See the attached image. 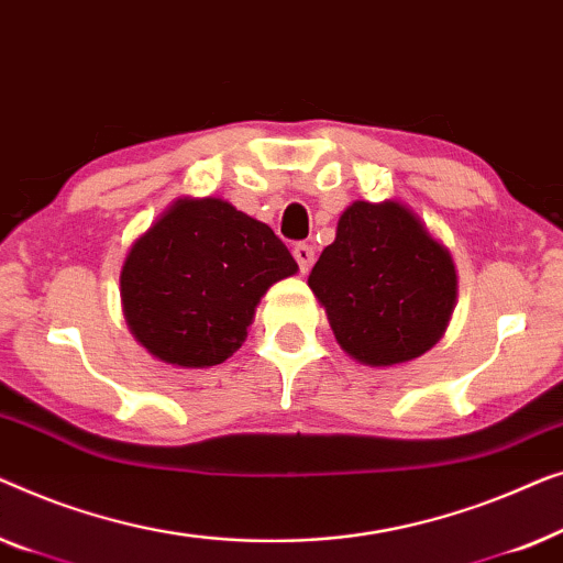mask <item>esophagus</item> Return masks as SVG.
Instances as JSON below:
<instances>
[{"instance_id":"34e87169","label":"esophagus","mask_w":563,"mask_h":563,"mask_svg":"<svg viewBox=\"0 0 563 563\" xmlns=\"http://www.w3.org/2000/svg\"><path fill=\"white\" fill-rule=\"evenodd\" d=\"M292 257H296V263H298V267H300V273H308V271H311L313 260H316V252H313L311 244L298 242L296 247H292Z\"/></svg>"}]
</instances>
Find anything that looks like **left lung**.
Returning <instances> with one entry per match:
<instances>
[{
    "instance_id": "obj_1",
    "label": "left lung",
    "mask_w": 563,
    "mask_h": 563,
    "mask_svg": "<svg viewBox=\"0 0 563 563\" xmlns=\"http://www.w3.org/2000/svg\"><path fill=\"white\" fill-rule=\"evenodd\" d=\"M308 288L352 360L393 367L443 336L456 306V267L446 244L406 203L354 201Z\"/></svg>"
}]
</instances>
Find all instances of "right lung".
I'll list each match as a JSON object with an SVG mask.
<instances>
[{
    "mask_svg": "<svg viewBox=\"0 0 563 563\" xmlns=\"http://www.w3.org/2000/svg\"><path fill=\"white\" fill-rule=\"evenodd\" d=\"M296 273L288 247L263 221L224 199L184 196L126 252L122 311L155 360L213 367L247 339L267 288Z\"/></svg>",
    "mask_w": 563,
    "mask_h": 563,
    "instance_id": "1",
    "label": "right lung"
}]
</instances>
